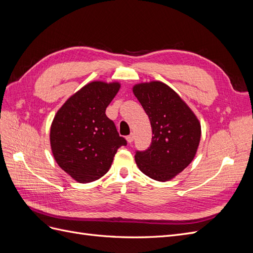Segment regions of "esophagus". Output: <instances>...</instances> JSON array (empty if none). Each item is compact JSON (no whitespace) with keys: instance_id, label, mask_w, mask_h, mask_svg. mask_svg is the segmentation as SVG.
I'll use <instances>...</instances> for the list:
<instances>
[{"instance_id":"esophagus-1","label":"esophagus","mask_w":253,"mask_h":253,"mask_svg":"<svg viewBox=\"0 0 253 253\" xmlns=\"http://www.w3.org/2000/svg\"><path fill=\"white\" fill-rule=\"evenodd\" d=\"M126 140H127L128 143L133 142V141H134V134L132 133V134H129L128 136H126Z\"/></svg>"}]
</instances>
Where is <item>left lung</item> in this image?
Returning a JSON list of instances; mask_svg holds the SVG:
<instances>
[{"label":"left lung","mask_w":253,"mask_h":253,"mask_svg":"<svg viewBox=\"0 0 253 253\" xmlns=\"http://www.w3.org/2000/svg\"><path fill=\"white\" fill-rule=\"evenodd\" d=\"M133 93L149 116L153 133L150 148L136 152L137 167L152 179L170 180L195 157L202 135L201 122L164 82L135 84Z\"/></svg>","instance_id":"1"}]
</instances>
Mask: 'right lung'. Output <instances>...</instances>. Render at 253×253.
Masks as SVG:
<instances>
[{
    "instance_id": "add662e5",
    "label": "right lung",
    "mask_w": 253,
    "mask_h": 253,
    "mask_svg": "<svg viewBox=\"0 0 253 253\" xmlns=\"http://www.w3.org/2000/svg\"><path fill=\"white\" fill-rule=\"evenodd\" d=\"M119 88V82L87 83L55 115L49 134L52 155L76 181L86 183L102 177L117 150L126 144L105 115Z\"/></svg>"
}]
</instances>
